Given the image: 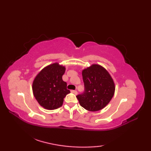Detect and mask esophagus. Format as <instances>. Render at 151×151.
Masks as SVG:
<instances>
[{"label":"esophagus","instance_id":"1","mask_svg":"<svg viewBox=\"0 0 151 151\" xmlns=\"http://www.w3.org/2000/svg\"><path fill=\"white\" fill-rule=\"evenodd\" d=\"M70 92H71L72 93H74V94H75V95L77 94V91H76V90H71V91H70Z\"/></svg>","mask_w":151,"mask_h":151}]
</instances>
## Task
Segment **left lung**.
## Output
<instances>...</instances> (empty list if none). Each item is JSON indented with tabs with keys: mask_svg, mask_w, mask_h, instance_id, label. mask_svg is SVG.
I'll use <instances>...</instances> for the list:
<instances>
[{
	"mask_svg": "<svg viewBox=\"0 0 151 151\" xmlns=\"http://www.w3.org/2000/svg\"><path fill=\"white\" fill-rule=\"evenodd\" d=\"M84 91L78 95L79 103L86 110L97 111L102 110L113 97L115 84L111 76L98 64H93L82 70Z\"/></svg>",
	"mask_w": 151,
	"mask_h": 151,
	"instance_id": "8db88e82",
	"label": "left lung"
}]
</instances>
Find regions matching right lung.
Here are the masks:
<instances>
[{"label": "right lung", "instance_id": "add662e5", "mask_svg": "<svg viewBox=\"0 0 151 151\" xmlns=\"http://www.w3.org/2000/svg\"><path fill=\"white\" fill-rule=\"evenodd\" d=\"M65 67L54 63L41 70L35 77L32 91L41 106L47 110H55L63 104V99L69 93L67 83L62 80Z\"/></svg>", "mask_w": 151, "mask_h": 151}]
</instances>
